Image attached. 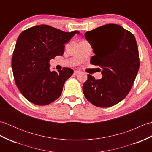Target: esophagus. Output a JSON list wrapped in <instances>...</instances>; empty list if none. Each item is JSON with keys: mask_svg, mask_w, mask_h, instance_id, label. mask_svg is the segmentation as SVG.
I'll return each instance as SVG.
<instances>
[{"mask_svg": "<svg viewBox=\"0 0 152 152\" xmlns=\"http://www.w3.org/2000/svg\"><path fill=\"white\" fill-rule=\"evenodd\" d=\"M79 73H80V71H78V70H74V75H76V74H78Z\"/></svg>", "mask_w": 152, "mask_h": 152, "instance_id": "1", "label": "esophagus"}]
</instances>
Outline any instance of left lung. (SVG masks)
<instances>
[{
  "label": "left lung",
  "instance_id": "obj_1",
  "mask_svg": "<svg viewBox=\"0 0 152 152\" xmlns=\"http://www.w3.org/2000/svg\"><path fill=\"white\" fill-rule=\"evenodd\" d=\"M93 48L90 63L102 69V78L90 74L83 85L88 101L97 107H110L129 93L140 66L135 37L120 25L107 24L85 33Z\"/></svg>",
  "mask_w": 152,
  "mask_h": 152
}]
</instances>
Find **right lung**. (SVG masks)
<instances>
[{
    "label": "right lung",
    "instance_id": "add662e5",
    "mask_svg": "<svg viewBox=\"0 0 152 152\" xmlns=\"http://www.w3.org/2000/svg\"><path fill=\"white\" fill-rule=\"evenodd\" d=\"M79 31L66 33L47 25L28 28L19 34L12 59L18 88L28 101L43 106L56 101L74 71L67 67L59 72L50 70L49 61L63 56L64 44Z\"/></svg>",
    "mask_w": 152,
    "mask_h": 152
}]
</instances>
